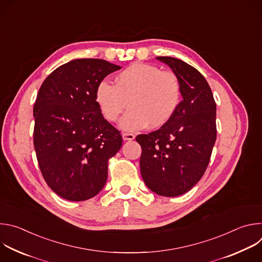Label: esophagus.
I'll use <instances>...</instances> for the list:
<instances>
[{
    "label": "esophagus",
    "mask_w": 262,
    "mask_h": 262,
    "mask_svg": "<svg viewBox=\"0 0 262 262\" xmlns=\"http://www.w3.org/2000/svg\"><path fill=\"white\" fill-rule=\"evenodd\" d=\"M122 138L124 141H133L135 139V135L129 134V133H123Z\"/></svg>",
    "instance_id": "obj_1"
}]
</instances>
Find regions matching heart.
<instances>
[{
  "label": "heart",
  "instance_id": "b5f03b06",
  "mask_svg": "<svg viewBox=\"0 0 262 262\" xmlns=\"http://www.w3.org/2000/svg\"><path fill=\"white\" fill-rule=\"evenodd\" d=\"M95 99L108 121H116L128 102L130 108L119 125L124 130L136 132L148 124L151 127L166 124L179 106L181 86L174 72L136 62L117 74L115 85L100 82Z\"/></svg>",
  "mask_w": 262,
  "mask_h": 262
}]
</instances>
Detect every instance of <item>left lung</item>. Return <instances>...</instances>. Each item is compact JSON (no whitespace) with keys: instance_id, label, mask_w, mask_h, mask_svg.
I'll use <instances>...</instances> for the list:
<instances>
[{"instance_id":"obj_1","label":"left lung","mask_w":262,"mask_h":262,"mask_svg":"<svg viewBox=\"0 0 262 262\" xmlns=\"http://www.w3.org/2000/svg\"><path fill=\"white\" fill-rule=\"evenodd\" d=\"M176 74L182 101L160 129L139 135L141 175L152 192L176 197L203 176L216 138V106L205 78L193 66L172 57H157Z\"/></svg>"}]
</instances>
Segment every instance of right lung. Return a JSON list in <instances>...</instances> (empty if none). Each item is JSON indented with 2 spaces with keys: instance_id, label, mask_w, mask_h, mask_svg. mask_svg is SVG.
<instances>
[{
  "instance_id": "obj_1",
  "label": "right lung",
  "mask_w": 262,
  "mask_h": 262,
  "mask_svg": "<svg viewBox=\"0 0 262 262\" xmlns=\"http://www.w3.org/2000/svg\"><path fill=\"white\" fill-rule=\"evenodd\" d=\"M121 67L77 59L55 69L34 104V148L45 180L60 197L85 201L107 178V162L122 146L120 132L102 116L97 85Z\"/></svg>"
}]
</instances>
